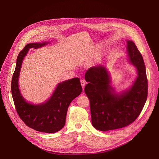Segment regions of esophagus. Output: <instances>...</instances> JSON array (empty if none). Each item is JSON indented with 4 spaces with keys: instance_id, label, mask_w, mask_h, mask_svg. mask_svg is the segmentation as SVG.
<instances>
[{
    "instance_id": "esophagus-1",
    "label": "esophagus",
    "mask_w": 159,
    "mask_h": 159,
    "mask_svg": "<svg viewBox=\"0 0 159 159\" xmlns=\"http://www.w3.org/2000/svg\"><path fill=\"white\" fill-rule=\"evenodd\" d=\"M80 84H81L82 87L83 89H84L85 85V81L84 79H81V80H80Z\"/></svg>"
}]
</instances>
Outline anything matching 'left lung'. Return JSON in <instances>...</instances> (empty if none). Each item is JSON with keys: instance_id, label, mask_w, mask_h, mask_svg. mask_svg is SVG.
Returning a JSON list of instances; mask_svg holds the SVG:
<instances>
[{"instance_id": "left-lung-1", "label": "left lung", "mask_w": 159, "mask_h": 159, "mask_svg": "<svg viewBox=\"0 0 159 159\" xmlns=\"http://www.w3.org/2000/svg\"><path fill=\"white\" fill-rule=\"evenodd\" d=\"M126 43L128 61L138 75L129 88L118 92L104 65L89 68L85 74L88 84L84 90L90 101L92 124L99 131L129 125L138 118L147 101L148 84L143 57L133 41L126 40Z\"/></svg>"}]
</instances>
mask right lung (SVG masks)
Wrapping results in <instances>:
<instances>
[{
	"mask_svg": "<svg viewBox=\"0 0 159 159\" xmlns=\"http://www.w3.org/2000/svg\"><path fill=\"white\" fill-rule=\"evenodd\" d=\"M49 43V41L29 43L19 53L12 79L11 92L18 115L28 126L40 132L53 133L63 128L68 107L82 91L80 79L73 78L58 83L51 96L37 104L28 102L22 96L19 85L22 61L29 50L39 48Z\"/></svg>",
	"mask_w": 159,
	"mask_h": 159,
	"instance_id": "add662e5",
	"label": "right lung"
}]
</instances>
